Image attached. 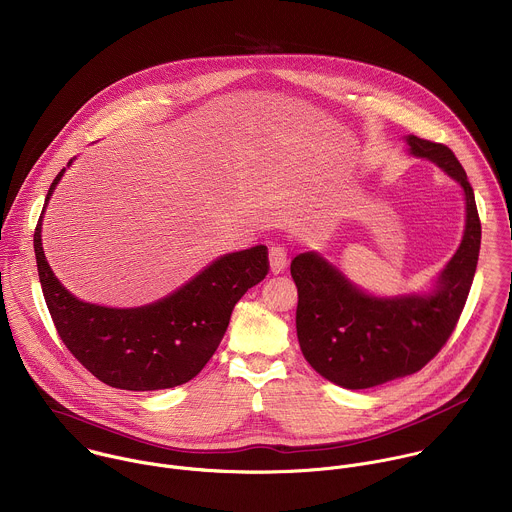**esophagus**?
<instances>
[{
  "mask_svg": "<svg viewBox=\"0 0 512 512\" xmlns=\"http://www.w3.org/2000/svg\"><path fill=\"white\" fill-rule=\"evenodd\" d=\"M288 266V254L284 250V246L280 244H272L270 246V270L272 274H282Z\"/></svg>",
  "mask_w": 512,
  "mask_h": 512,
  "instance_id": "obj_1",
  "label": "esophagus"
}]
</instances>
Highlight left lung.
I'll use <instances>...</instances> for the list:
<instances>
[{
	"mask_svg": "<svg viewBox=\"0 0 512 512\" xmlns=\"http://www.w3.org/2000/svg\"><path fill=\"white\" fill-rule=\"evenodd\" d=\"M415 157L437 163L465 190V236L431 296L373 298L314 252L292 260L296 330L308 363L347 389H367L423 369L451 338L465 308L481 248V220L467 172L447 145L407 137Z\"/></svg>",
	"mask_w": 512,
	"mask_h": 512,
	"instance_id": "8db88e82",
	"label": "left lung"
}]
</instances>
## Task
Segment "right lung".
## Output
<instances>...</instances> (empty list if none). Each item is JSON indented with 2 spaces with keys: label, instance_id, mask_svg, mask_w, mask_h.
<instances>
[{
  "label": "right lung",
  "instance_id": "1",
  "mask_svg": "<svg viewBox=\"0 0 512 512\" xmlns=\"http://www.w3.org/2000/svg\"><path fill=\"white\" fill-rule=\"evenodd\" d=\"M49 186L45 204L61 180ZM45 210V206H43ZM33 232L43 298L59 338L99 381L127 391H157L196 377L222 340L236 302L270 270L268 248L226 254L172 296L151 306L115 310L79 302L51 272Z\"/></svg>",
  "mask_w": 512,
  "mask_h": 512
}]
</instances>
